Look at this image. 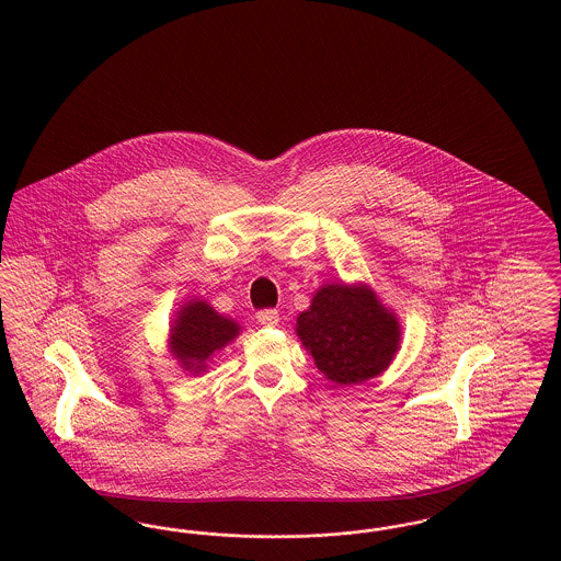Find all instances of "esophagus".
<instances>
[{
  "label": "esophagus",
  "instance_id": "obj_1",
  "mask_svg": "<svg viewBox=\"0 0 561 561\" xmlns=\"http://www.w3.org/2000/svg\"><path fill=\"white\" fill-rule=\"evenodd\" d=\"M256 320L263 325H277L279 323V311L277 309H263L256 313Z\"/></svg>",
  "mask_w": 561,
  "mask_h": 561
}]
</instances>
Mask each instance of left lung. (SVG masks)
<instances>
[{
	"label": "left lung",
	"instance_id": "1",
	"mask_svg": "<svg viewBox=\"0 0 561 561\" xmlns=\"http://www.w3.org/2000/svg\"><path fill=\"white\" fill-rule=\"evenodd\" d=\"M294 332L318 370L341 387L385 373L401 343L400 318L364 282L323 284Z\"/></svg>",
	"mask_w": 561,
	"mask_h": 561
}]
</instances>
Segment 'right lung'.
<instances>
[{"label": "right lung", "instance_id": "1", "mask_svg": "<svg viewBox=\"0 0 561 561\" xmlns=\"http://www.w3.org/2000/svg\"><path fill=\"white\" fill-rule=\"evenodd\" d=\"M241 325L220 316L204 298H188L170 323L168 348L183 373L204 374L210 362L240 336Z\"/></svg>", "mask_w": 561, "mask_h": 561}]
</instances>
